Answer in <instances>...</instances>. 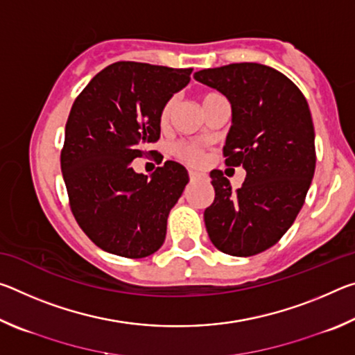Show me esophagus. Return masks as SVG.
Listing matches in <instances>:
<instances>
[{"mask_svg":"<svg viewBox=\"0 0 355 355\" xmlns=\"http://www.w3.org/2000/svg\"><path fill=\"white\" fill-rule=\"evenodd\" d=\"M189 178L192 180V182H199V180H205L207 177L203 175V173L200 172H196V171H189Z\"/></svg>","mask_w":355,"mask_h":355,"instance_id":"obj_1","label":"esophagus"}]
</instances>
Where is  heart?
I'll use <instances>...</instances> for the list:
<instances>
[{"label": "heart", "instance_id": "1", "mask_svg": "<svg viewBox=\"0 0 355 355\" xmlns=\"http://www.w3.org/2000/svg\"><path fill=\"white\" fill-rule=\"evenodd\" d=\"M219 94L216 92H207L202 95V103L205 105L208 103L209 100H213L214 97H218ZM175 105H177V98L175 97H171L169 100L166 101L163 110L159 112V123L161 125H166L169 122L171 117H172V112L175 110ZM173 153L177 155L178 159L184 161V163L188 164H199L202 161V152L199 147H196L194 144H184V142H180L177 144L175 147H173Z\"/></svg>", "mask_w": 355, "mask_h": 355}]
</instances>
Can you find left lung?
Returning a JSON list of instances; mask_svg holds the SVG:
<instances>
[{
    "label": "left lung",
    "instance_id": "obj_1",
    "mask_svg": "<svg viewBox=\"0 0 355 355\" xmlns=\"http://www.w3.org/2000/svg\"><path fill=\"white\" fill-rule=\"evenodd\" d=\"M194 78L230 101L225 163L245 171L236 191L220 171L209 173L214 202L203 213L208 236L224 254L257 255L293 225L313 180L309 103L290 78L263 64H230L196 71Z\"/></svg>",
    "mask_w": 355,
    "mask_h": 355
}]
</instances>
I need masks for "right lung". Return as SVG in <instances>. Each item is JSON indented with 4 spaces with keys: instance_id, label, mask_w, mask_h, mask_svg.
Returning a JSON list of instances; mask_svg holds the SVG:
<instances>
[{
    "instance_id": "1",
    "label": "right lung",
    "mask_w": 355,
    "mask_h": 355,
    "mask_svg": "<svg viewBox=\"0 0 355 355\" xmlns=\"http://www.w3.org/2000/svg\"><path fill=\"white\" fill-rule=\"evenodd\" d=\"M192 69L116 62L78 95L65 125L61 169L71 213L83 232L110 254L144 258L166 239L167 218L189 182L166 161L150 178L131 161L159 139V112L188 86Z\"/></svg>"
}]
</instances>
